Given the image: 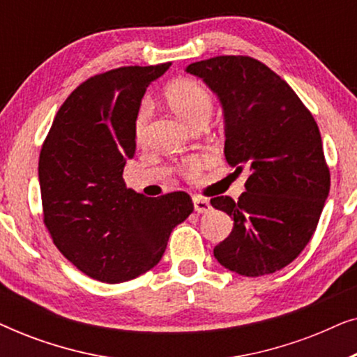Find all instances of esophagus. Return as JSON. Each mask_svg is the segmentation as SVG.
<instances>
[{"mask_svg":"<svg viewBox=\"0 0 357 357\" xmlns=\"http://www.w3.org/2000/svg\"><path fill=\"white\" fill-rule=\"evenodd\" d=\"M193 206L197 213H208L211 209V204H209L208 199L202 197H193Z\"/></svg>","mask_w":357,"mask_h":357,"instance_id":"34e87169","label":"esophagus"}]
</instances>
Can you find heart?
Instances as JSON below:
<instances>
[{"mask_svg":"<svg viewBox=\"0 0 357 357\" xmlns=\"http://www.w3.org/2000/svg\"><path fill=\"white\" fill-rule=\"evenodd\" d=\"M165 99L174 114L180 116L188 126L193 125L195 121L208 120L213 112V99L211 94L204 89L202 84L192 79H178L167 86L165 89ZM149 119V104L143 102L139 107L138 115L135 120V135L136 138H141L144 133L146 123ZM187 170L190 174H197L199 170L198 160L188 162Z\"/></svg>","mask_w":357,"mask_h":357,"instance_id":"b5f03b06","label":"heart"}]
</instances>
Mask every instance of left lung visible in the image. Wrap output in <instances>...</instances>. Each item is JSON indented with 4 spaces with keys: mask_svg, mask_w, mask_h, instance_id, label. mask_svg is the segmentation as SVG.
Listing matches in <instances>:
<instances>
[{
    "mask_svg": "<svg viewBox=\"0 0 357 357\" xmlns=\"http://www.w3.org/2000/svg\"><path fill=\"white\" fill-rule=\"evenodd\" d=\"M185 71L218 96L226 160L250 174L237 202L211 199L234 221L214 258L237 275H271L304 250L328 198L319 126L289 84L250 56H214Z\"/></svg>",
    "mask_w": 357,
    "mask_h": 357,
    "instance_id": "8db88e82",
    "label": "left lung"
}]
</instances>
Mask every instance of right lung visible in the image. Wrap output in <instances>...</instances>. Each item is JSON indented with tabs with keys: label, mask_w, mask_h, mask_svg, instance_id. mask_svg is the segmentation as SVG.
Returning <instances> with one entry per match:
<instances>
[{
	"label": "right lung",
	"mask_w": 357,
	"mask_h": 357,
	"mask_svg": "<svg viewBox=\"0 0 357 357\" xmlns=\"http://www.w3.org/2000/svg\"><path fill=\"white\" fill-rule=\"evenodd\" d=\"M123 66L77 86L60 107L38 159L43 222L58 250L92 280L116 284L158 265L192 198H148L125 187L146 87L169 70Z\"/></svg>",
	"instance_id": "1"
}]
</instances>
